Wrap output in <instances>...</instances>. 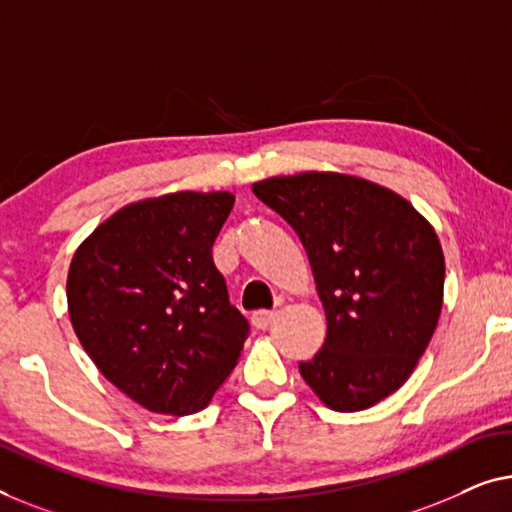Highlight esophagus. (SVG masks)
Returning <instances> with one entry per match:
<instances>
[{
    "instance_id": "34e87169",
    "label": "esophagus",
    "mask_w": 512,
    "mask_h": 512,
    "mask_svg": "<svg viewBox=\"0 0 512 512\" xmlns=\"http://www.w3.org/2000/svg\"><path fill=\"white\" fill-rule=\"evenodd\" d=\"M273 318H276V313H273V311H255L253 318H250V322H253L255 329H266L273 322Z\"/></svg>"
}]
</instances>
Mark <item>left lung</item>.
I'll use <instances>...</instances> for the list:
<instances>
[{
    "mask_svg": "<svg viewBox=\"0 0 512 512\" xmlns=\"http://www.w3.org/2000/svg\"><path fill=\"white\" fill-rule=\"evenodd\" d=\"M253 192L299 234L325 306V345L301 378L338 413L376 406L410 378L441 318L434 227L390 187L336 171L271 176Z\"/></svg>",
    "mask_w": 512,
    "mask_h": 512,
    "instance_id": "1",
    "label": "left lung"
}]
</instances>
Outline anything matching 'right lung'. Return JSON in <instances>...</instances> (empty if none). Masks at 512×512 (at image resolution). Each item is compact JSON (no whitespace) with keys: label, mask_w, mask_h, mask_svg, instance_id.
Wrapping results in <instances>:
<instances>
[{"label":"right lung","mask_w":512,"mask_h":512,"mask_svg":"<svg viewBox=\"0 0 512 512\" xmlns=\"http://www.w3.org/2000/svg\"><path fill=\"white\" fill-rule=\"evenodd\" d=\"M234 194L169 192L122 206L74 253L71 327L102 376L162 415L211 403L239 362L248 322L211 248Z\"/></svg>","instance_id":"1"}]
</instances>
